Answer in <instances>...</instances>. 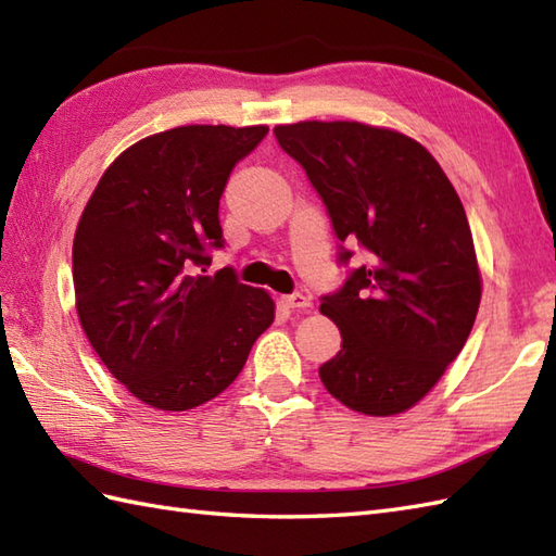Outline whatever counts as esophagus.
I'll return each mask as SVG.
<instances>
[{"label": "esophagus", "mask_w": 556, "mask_h": 556, "mask_svg": "<svg viewBox=\"0 0 556 556\" xmlns=\"http://www.w3.org/2000/svg\"><path fill=\"white\" fill-rule=\"evenodd\" d=\"M285 305L291 311H305V308H311L313 301H311L308 293L296 291V293H289V296H285Z\"/></svg>", "instance_id": "34e87169"}]
</instances>
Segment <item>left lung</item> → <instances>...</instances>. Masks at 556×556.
<instances>
[{"mask_svg":"<svg viewBox=\"0 0 556 556\" xmlns=\"http://www.w3.org/2000/svg\"><path fill=\"white\" fill-rule=\"evenodd\" d=\"M323 198L339 265L366 255L320 311L341 351L320 380L365 416H396L440 380L473 329L480 271L466 210L440 164L416 140L358 122L275 128Z\"/></svg>","mask_w":556,"mask_h":556,"instance_id":"obj_1","label":"left lung"}]
</instances>
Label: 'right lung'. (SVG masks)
<instances>
[{
  "label": "right lung",
  "instance_id": "add662e5",
  "mask_svg": "<svg viewBox=\"0 0 556 556\" xmlns=\"http://www.w3.org/2000/svg\"><path fill=\"white\" fill-rule=\"evenodd\" d=\"M267 126H179L112 162L83 210L74 289L83 332L108 370L152 408L188 410L224 392L275 320L231 267L219 198Z\"/></svg>",
  "mask_w": 556,
  "mask_h": 556
}]
</instances>
